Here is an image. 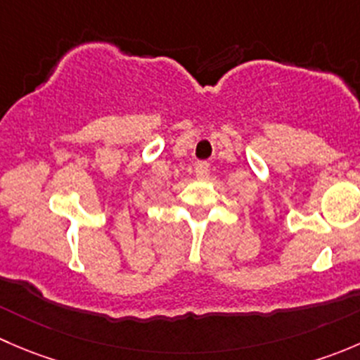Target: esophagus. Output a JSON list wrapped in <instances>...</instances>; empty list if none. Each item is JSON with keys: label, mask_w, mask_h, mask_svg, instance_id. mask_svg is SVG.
Listing matches in <instances>:
<instances>
[{"label": "esophagus", "mask_w": 360, "mask_h": 360, "mask_svg": "<svg viewBox=\"0 0 360 360\" xmlns=\"http://www.w3.org/2000/svg\"><path fill=\"white\" fill-rule=\"evenodd\" d=\"M209 163L207 162H200L197 163V167H195V172H197V177L198 179H207V176H209Z\"/></svg>", "instance_id": "34e87169"}]
</instances>
